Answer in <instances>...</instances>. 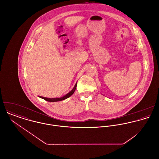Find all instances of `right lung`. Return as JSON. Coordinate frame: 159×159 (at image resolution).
I'll use <instances>...</instances> for the list:
<instances>
[{"mask_svg":"<svg viewBox=\"0 0 159 159\" xmlns=\"http://www.w3.org/2000/svg\"><path fill=\"white\" fill-rule=\"evenodd\" d=\"M76 86H77V83H76L75 87L73 88V89L70 91L69 93H68L67 94H66L65 96L62 97H61V98H46V97H40V98L45 100L48 102H59V101H62V100H64L66 98H67L68 97H70L75 91L76 88Z\"/></svg>","mask_w":159,"mask_h":159,"instance_id":"right-lung-1","label":"right lung"}]
</instances>
